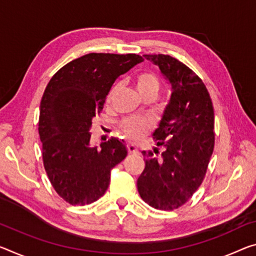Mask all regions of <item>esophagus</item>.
<instances>
[{"label":"esophagus","mask_w":256,"mask_h":256,"mask_svg":"<svg viewBox=\"0 0 256 256\" xmlns=\"http://www.w3.org/2000/svg\"><path fill=\"white\" fill-rule=\"evenodd\" d=\"M126 148H128V154H133V155H136V154H139V152H138V148H136V144H126Z\"/></svg>","instance_id":"obj_1"}]
</instances>
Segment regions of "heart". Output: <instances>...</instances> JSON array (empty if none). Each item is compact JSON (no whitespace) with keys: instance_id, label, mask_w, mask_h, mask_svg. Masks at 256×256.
<instances>
[{"instance_id":"obj_1","label":"heart","mask_w":256,"mask_h":256,"mask_svg":"<svg viewBox=\"0 0 256 256\" xmlns=\"http://www.w3.org/2000/svg\"><path fill=\"white\" fill-rule=\"evenodd\" d=\"M133 84L136 91L140 93L141 96L144 99L152 98L154 99L158 94L160 90L162 82L155 72L149 70H144L138 72L133 76ZM120 88V83H114L106 94L104 104L109 108L115 100L117 93ZM152 128V120L149 117H141V116H132L126 117L120 123V130L123 133L125 138L128 140H139L144 134Z\"/></svg>"}]
</instances>
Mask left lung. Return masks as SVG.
Returning a JSON list of instances; mask_svg holds the SVG:
<instances>
[{"label": "left lung", "mask_w": 256, "mask_h": 256, "mask_svg": "<svg viewBox=\"0 0 256 256\" xmlns=\"http://www.w3.org/2000/svg\"><path fill=\"white\" fill-rule=\"evenodd\" d=\"M172 85V96L154 140L165 152H144L138 192L152 208L173 210L186 204L204 181L214 150V108L204 82L176 58L144 54Z\"/></svg>", "instance_id": "left-lung-1"}]
</instances>
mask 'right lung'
I'll list each match as a JSON object with an SVG mask.
<instances>
[{
  "label": "right lung",
  "instance_id": "right-lung-1",
  "mask_svg": "<svg viewBox=\"0 0 256 256\" xmlns=\"http://www.w3.org/2000/svg\"><path fill=\"white\" fill-rule=\"evenodd\" d=\"M144 58L139 54H88L52 76L40 106L43 165L56 192L70 205H88L108 189L112 170L128 155L117 139L90 147L92 118L120 75Z\"/></svg>",
  "mask_w": 256,
  "mask_h": 256
}]
</instances>
